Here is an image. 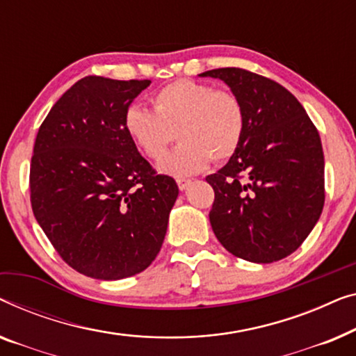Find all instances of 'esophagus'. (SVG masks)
I'll list each match as a JSON object with an SVG mask.
<instances>
[{"label":"esophagus","mask_w":356,"mask_h":356,"mask_svg":"<svg viewBox=\"0 0 356 356\" xmlns=\"http://www.w3.org/2000/svg\"><path fill=\"white\" fill-rule=\"evenodd\" d=\"M190 184H192V180H190V179H177V185H179L180 190H185Z\"/></svg>","instance_id":"34e87169"}]
</instances>
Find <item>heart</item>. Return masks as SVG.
Returning a JSON list of instances; mask_svg holds the SVG:
<instances>
[{
    "label": "heart",
    "mask_w": 356,
    "mask_h": 356,
    "mask_svg": "<svg viewBox=\"0 0 356 356\" xmlns=\"http://www.w3.org/2000/svg\"><path fill=\"white\" fill-rule=\"evenodd\" d=\"M153 111L129 106L124 126L145 156L159 161L176 137L182 140L159 169L169 176H190L209 161H227L247 132V113L237 95L209 83L180 79L152 98Z\"/></svg>",
    "instance_id": "b5f03b06"
}]
</instances>
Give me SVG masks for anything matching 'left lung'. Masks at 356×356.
I'll return each instance as SVG.
<instances>
[{"instance_id": "8db88e82", "label": "left lung", "mask_w": 356, "mask_h": 356, "mask_svg": "<svg viewBox=\"0 0 356 356\" xmlns=\"http://www.w3.org/2000/svg\"><path fill=\"white\" fill-rule=\"evenodd\" d=\"M226 82L243 103L247 132L226 166L207 177L209 222L234 257L279 261L293 253L324 207L321 138L302 104L274 80L240 67L200 74Z\"/></svg>"}]
</instances>
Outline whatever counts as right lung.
Returning <instances> with one entry per match:
<instances>
[{
	"label": "right lung",
	"instance_id": "1",
	"mask_svg": "<svg viewBox=\"0 0 356 356\" xmlns=\"http://www.w3.org/2000/svg\"><path fill=\"white\" fill-rule=\"evenodd\" d=\"M149 83L80 79L54 103L35 138V219L59 257L83 276H135L161 250L177 184L156 174L124 126L130 103Z\"/></svg>",
	"mask_w": 356,
	"mask_h": 356
}]
</instances>
